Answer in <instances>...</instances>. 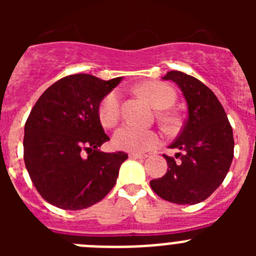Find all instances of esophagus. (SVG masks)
Segmentation results:
<instances>
[{"mask_svg": "<svg viewBox=\"0 0 256 256\" xmlns=\"http://www.w3.org/2000/svg\"><path fill=\"white\" fill-rule=\"evenodd\" d=\"M130 159H144V158H146V155H142V154L130 152Z\"/></svg>", "mask_w": 256, "mask_h": 256, "instance_id": "obj_1", "label": "esophagus"}]
</instances>
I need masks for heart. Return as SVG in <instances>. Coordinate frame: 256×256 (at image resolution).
I'll use <instances>...</instances> for the list:
<instances>
[{"instance_id": "heart-1", "label": "heart", "mask_w": 256, "mask_h": 256, "mask_svg": "<svg viewBox=\"0 0 256 256\" xmlns=\"http://www.w3.org/2000/svg\"><path fill=\"white\" fill-rule=\"evenodd\" d=\"M140 91L152 106L160 110L169 108L176 101V92L169 86L160 82H146L141 84ZM98 119L106 128H112L120 118V92L110 91L98 105ZM160 142V136L154 130H141L137 126H120L112 136V144L116 148L130 152H144L156 148Z\"/></svg>"}]
</instances>
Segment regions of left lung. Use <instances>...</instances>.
Listing matches in <instances>:
<instances>
[{"mask_svg": "<svg viewBox=\"0 0 256 256\" xmlns=\"http://www.w3.org/2000/svg\"><path fill=\"white\" fill-rule=\"evenodd\" d=\"M162 79L180 87L188 116L169 146L180 150L178 160L164 155L168 170L150 186L156 195L174 204H198L220 186L230 170L234 148L232 126L214 92L198 79L177 70Z\"/></svg>", "mask_w": 256, "mask_h": 256, "instance_id": "obj_1", "label": "left lung"}]
</instances>
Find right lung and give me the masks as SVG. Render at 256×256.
<instances>
[{"instance_id":"add662e5","label":"right lung","mask_w":256,"mask_h":256,"mask_svg":"<svg viewBox=\"0 0 256 256\" xmlns=\"http://www.w3.org/2000/svg\"><path fill=\"white\" fill-rule=\"evenodd\" d=\"M120 80L68 76L47 88L32 108L24 128V162L40 195L54 206L86 209L115 186L128 155L98 150L110 138L97 110Z\"/></svg>"}]
</instances>
